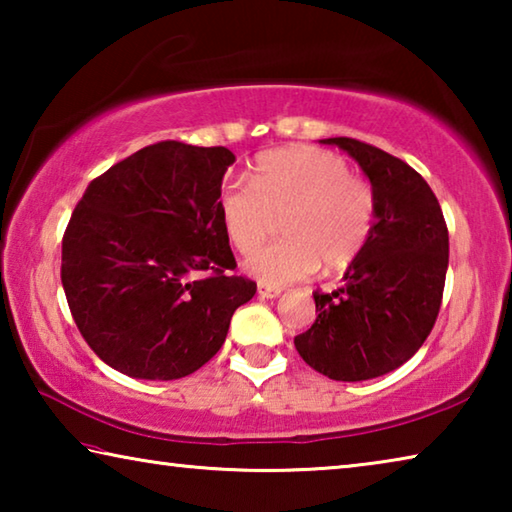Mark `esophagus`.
<instances>
[{"label": "esophagus", "mask_w": 512, "mask_h": 512, "mask_svg": "<svg viewBox=\"0 0 512 512\" xmlns=\"http://www.w3.org/2000/svg\"><path fill=\"white\" fill-rule=\"evenodd\" d=\"M257 296L259 298H280L282 296V289H273V287H264V284H259Z\"/></svg>", "instance_id": "1"}]
</instances>
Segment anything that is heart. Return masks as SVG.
I'll use <instances>...</instances> for the list:
<instances>
[{
    "instance_id": "b5f03b06",
    "label": "heart",
    "mask_w": 512,
    "mask_h": 512,
    "mask_svg": "<svg viewBox=\"0 0 512 512\" xmlns=\"http://www.w3.org/2000/svg\"><path fill=\"white\" fill-rule=\"evenodd\" d=\"M216 212L232 248L252 255L283 216L285 239L246 262L264 287L282 289L314 275L350 266L366 248L377 219V198L366 180L354 178L341 155L314 146H284L257 155L250 187L228 183Z\"/></svg>"
}]
</instances>
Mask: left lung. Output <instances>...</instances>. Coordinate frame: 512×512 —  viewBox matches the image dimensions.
<instances>
[{"instance_id": "obj_1", "label": "left lung", "mask_w": 512, "mask_h": 512, "mask_svg": "<svg viewBox=\"0 0 512 512\" xmlns=\"http://www.w3.org/2000/svg\"><path fill=\"white\" fill-rule=\"evenodd\" d=\"M359 164L377 198L366 248L341 289L314 293L318 318L293 343L336 381H366L409 361L427 341L443 300L449 235L436 194L395 155L352 137L320 140Z\"/></svg>"}]
</instances>
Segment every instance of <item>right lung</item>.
Masks as SVG:
<instances>
[{"label":"right lung","mask_w":512,"mask_h":512,"mask_svg":"<svg viewBox=\"0 0 512 512\" xmlns=\"http://www.w3.org/2000/svg\"><path fill=\"white\" fill-rule=\"evenodd\" d=\"M235 153L158 142L94 178L63 237L60 280L83 339L135 379L205 366L257 284L235 271L216 212Z\"/></svg>","instance_id":"right-lung-1"}]
</instances>
